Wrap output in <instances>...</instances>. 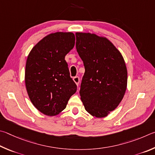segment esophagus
Returning a JSON list of instances; mask_svg holds the SVG:
<instances>
[{
    "label": "esophagus",
    "instance_id": "1",
    "mask_svg": "<svg viewBox=\"0 0 155 155\" xmlns=\"http://www.w3.org/2000/svg\"><path fill=\"white\" fill-rule=\"evenodd\" d=\"M73 81H74L76 84H77V86H78V84H79V82H80V78L78 77V76H75V77L73 78Z\"/></svg>",
    "mask_w": 155,
    "mask_h": 155
}]
</instances>
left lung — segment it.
Here are the masks:
<instances>
[{
	"mask_svg": "<svg viewBox=\"0 0 155 155\" xmlns=\"http://www.w3.org/2000/svg\"><path fill=\"white\" fill-rule=\"evenodd\" d=\"M76 50L85 68L80 94L85 110L97 118L107 116L123 99L127 85L125 62L109 40L76 32Z\"/></svg>",
	"mask_w": 155,
	"mask_h": 155,
	"instance_id": "8db88e82",
	"label": "left lung"
}]
</instances>
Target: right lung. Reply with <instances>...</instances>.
I'll use <instances>...</instances> for the list:
<instances>
[{
  "instance_id": "obj_1",
  "label": "right lung",
  "mask_w": 155,
  "mask_h": 155,
  "mask_svg": "<svg viewBox=\"0 0 155 155\" xmlns=\"http://www.w3.org/2000/svg\"><path fill=\"white\" fill-rule=\"evenodd\" d=\"M75 40L72 32L50 34L35 45L27 58V93L34 106L47 116L61 112L77 91L64 60Z\"/></svg>"
}]
</instances>
